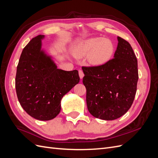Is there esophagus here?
<instances>
[{
  "label": "esophagus",
  "instance_id": "esophagus-1",
  "mask_svg": "<svg viewBox=\"0 0 158 158\" xmlns=\"http://www.w3.org/2000/svg\"><path fill=\"white\" fill-rule=\"evenodd\" d=\"M78 73H79V76H80V79H82L83 77H84V76L83 71L81 70H78Z\"/></svg>",
  "mask_w": 158,
  "mask_h": 158
}]
</instances>
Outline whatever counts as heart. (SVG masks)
Returning <instances> with one entry per match:
<instances>
[{"label":"heart","instance_id":"1","mask_svg":"<svg viewBox=\"0 0 158 158\" xmlns=\"http://www.w3.org/2000/svg\"><path fill=\"white\" fill-rule=\"evenodd\" d=\"M115 51L114 43L107 38L91 37L79 42L73 49V54L77 58L87 55L88 63L99 67L108 63Z\"/></svg>","mask_w":158,"mask_h":158}]
</instances>
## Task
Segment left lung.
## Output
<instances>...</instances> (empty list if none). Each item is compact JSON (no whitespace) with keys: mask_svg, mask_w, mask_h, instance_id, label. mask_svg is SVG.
Returning <instances> with one entry per match:
<instances>
[{"mask_svg":"<svg viewBox=\"0 0 158 158\" xmlns=\"http://www.w3.org/2000/svg\"><path fill=\"white\" fill-rule=\"evenodd\" d=\"M114 59L99 67H82L89 112L111 121L125 114L135 97L138 80V61L131 45L117 37Z\"/></svg>","mask_w":158,"mask_h":158,"instance_id":"1","label":"left lung"}]
</instances>
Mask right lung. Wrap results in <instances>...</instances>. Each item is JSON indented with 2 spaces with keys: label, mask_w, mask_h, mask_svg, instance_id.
I'll use <instances>...</instances> for the list:
<instances>
[{
  "label": "right lung",
  "mask_w": 158,
  "mask_h": 158,
  "mask_svg": "<svg viewBox=\"0 0 158 158\" xmlns=\"http://www.w3.org/2000/svg\"><path fill=\"white\" fill-rule=\"evenodd\" d=\"M45 35L35 37L23 48L17 66L16 94L22 108L40 121L55 118L60 102L79 83L78 71L57 69L52 57L42 49Z\"/></svg>",
  "instance_id": "obj_1"
}]
</instances>
